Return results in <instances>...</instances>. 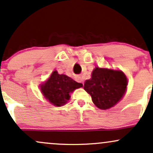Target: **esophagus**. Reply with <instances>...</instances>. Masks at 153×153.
Here are the masks:
<instances>
[{"label":"esophagus","mask_w":153,"mask_h":153,"mask_svg":"<svg viewBox=\"0 0 153 153\" xmlns=\"http://www.w3.org/2000/svg\"><path fill=\"white\" fill-rule=\"evenodd\" d=\"M76 78L78 79L79 81L80 82H82V83L83 84V79H82V77L81 76H77Z\"/></svg>","instance_id":"1"}]
</instances>
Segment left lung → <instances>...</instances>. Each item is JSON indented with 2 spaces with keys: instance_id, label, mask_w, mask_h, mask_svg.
Segmentation results:
<instances>
[{
  "instance_id": "8db88e82",
  "label": "left lung",
  "mask_w": 153,
  "mask_h": 153,
  "mask_svg": "<svg viewBox=\"0 0 153 153\" xmlns=\"http://www.w3.org/2000/svg\"><path fill=\"white\" fill-rule=\"evenodd\" d=\"M126 86L127 79L121 71L96 67L92 78L85 82L84 89L98 108L106 110L114 107L122 99Z\"/></svg>"
}]
</instances>
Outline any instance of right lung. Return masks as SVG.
<instances>
[{"mask_svg": "<svg viewBox=\"0 0 153 153\" xmlns=\"http://www.w3.org/2000/svg\"><path fill=\"white\" fill-rule=\"evenodd\" d=\"M82 86V83L54 71L48 79L41 85V92L50 102L56 106H61L69 100L70 92Z\"/></svg>", "mask_w": 153, "mask_h": 153, "instance_id": "right-lung-1", "label": "right lung"}]
</instances>
